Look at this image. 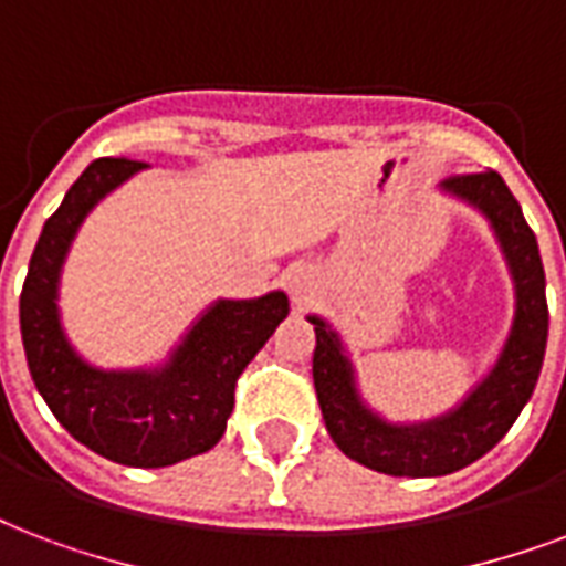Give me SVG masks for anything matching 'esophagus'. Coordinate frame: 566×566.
<instances>
[{
	"instance_id": "esophagus-1",
	"label": "esophagus",
	"mask_w": 566,
	"mask_h": 566,
	"mask_svg": "<svg viewBox=\"0 0 566 566\" xmlns=\"http://www.w3.org/2000/svg\"><path fill=\"white\" fill-rule=\"evenodd\" d=\"M284 291L291 293V300L296 305H305V302H312V296L317 293V275L308 264H293L287 273L282 275Z\"/></svg>"
}]
</instances>
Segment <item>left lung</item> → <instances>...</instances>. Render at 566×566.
I'll return each instance as SVG.
<instances>
[{"instance_id": "obj_1", "label": "left lung", "mask_w": 566, "mask_h": 566, "mask_svg": "<svg viewBox=\"0 0 566 566\" xmlns=\"http://www.w3.org/2000/svg\"><path fill=\"white\" fill-rule=\"evenodd\" d=\"M442 189L474 205L490 219L516 287V312L502 356L460 407L421 424H388L361 403L353 365L340 350L338 335L321 317H308L317 332L314 388L332 442L356 463L395 478H439L484 457L511 430L532 398L549 335L546 275L537 240L502 175H454Z\"/></svg>"}]
</instances>
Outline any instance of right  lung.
Listing matches in <instances>:
<instances>
[{
  "label": "right lung",
  "instance_id": "right-lung-1",
  "mask_svg": "<svg viewBox=\"0 0 566 566\" xmlns=\"http://www.w3.org/2000/svg\"><path fill=\"white\" fill-rule=\"evenodd\" d=\"M136 159L103 157L67 189L34 245L20 332L34 386L76 442L112 463L159 469L205 454L222 439L234 388L291 305L282 291L219 300L157 370H97L76 356L59 323V273L82 219L106 192L142 171Z\"/></svg>",
  "mask_w": 566,
  "mask_h": 566
}]
</instances>
